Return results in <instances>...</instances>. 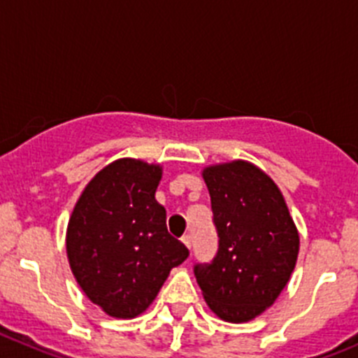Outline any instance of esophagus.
Returning a JSON list of instances; mask_svg holds the SVG:
<instances>
[{"label": "esophagus", "instance_id": "1", "mask_svg": "<svg viewBox=\"0 0 358 358\" xmlns=\"http://www.w3.org/2000/svg\"><path fill=\"white\" fill-rule=\"evenodd\" d=\"M182 242L185 243V245L189 247V249H192V236H190V235H183L182 236Z\"/></svg>", "mask_w": 358, "mask_h": 358}]
</instances>
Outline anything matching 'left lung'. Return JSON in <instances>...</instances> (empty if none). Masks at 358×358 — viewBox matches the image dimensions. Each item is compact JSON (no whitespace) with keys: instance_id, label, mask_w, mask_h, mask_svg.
I'll return each instance as SVG.
<instances>
[{"instance_id":"8db88e82","label":"left lung","mask_w":358,"mask_h":358,"mask_svg":"<svg viewBox=\"0 0 358 358\" xmlns=\"http://www.w3.org/2000/svg\"><path fill=\"white\" fill-rule=\"evenodd\" d=\"M219 245L194 275L210 309L226 322L262 315L285 289L299 256V233L275 183L243 160L203 171Z\"/></svg>"}]
</instances>
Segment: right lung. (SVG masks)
Returning <instances> with one entry per match:
<instances>
[{
  "label": "right lung",
  "instance_id": "obj_1",
  "mask_svg": "<svg viewBox=\"0 0 358 358\" xmlns=\"http://www.w3.org/2000/svg\"><path fill=\"white\" fill-rule=\"evenodd\" d=\"M160 176L159 166L116 160L88 183L70 217V268L86 296L115 318L141 315L189 256L155 199Z\"/></svg>",
  "mask_w": 358,
  "mask_h": 358
}]
</instances>
